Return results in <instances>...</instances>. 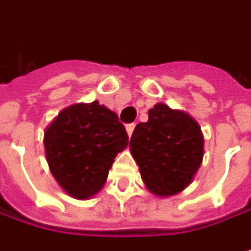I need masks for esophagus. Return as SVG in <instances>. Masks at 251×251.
Listing matches in <instances>:
<instances>
[{
    "label": "esophagus",
    "mask_w": 251,
    "mask_h": 251,
    "mask_svg": "<svg viewBox=\"0 0 251 251\" xmlns=\"http://www.w3.org/2000/svg\"><path fill=\"white\" fill-rule=\"evenodd\" d=\"M134 128H135V125H134V123H129V125H126V132H128V135H129V137L132 135V132H134Z\"/></svg>",
    "instance_id": "obj_1"
}]
</instances>
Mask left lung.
Listing matches in <instances>:
<instances>
[{
	"mask_svg": "<svg viewBox=\"0 0 251 251\" xmlns=\"http://www.w3.org/2000/svg\"><path fill=\"white\" fill-rule=\"evenodd\" d=\"M146 187L156 196L184 190L204 157V135L198 122L186 111L159 102L149 120L138 123L129 143Z\"/></svg>",
	"mask_w": 251,
	"mask_h": 251,
	"instance_id": "obj_1",
	"label": "left lung"
}]
</instances>
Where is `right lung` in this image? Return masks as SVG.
Listing matches in <instances>:
<instances>
[{
  "label": "right lung",
  "instance_id": "1",
  "mask_svg": "<svg viewBox=\"0 0 251 251\" xmlns=\"http://www.w3.org/2000/svg\"><path fill=\"white\" fill-rule=\"evenodd\" d=\"M128 143L117 114L98 101L64 108L44 132L50 173L77 200H87L102 189L114 157Z\"/></svg>",
  "mask_w": 251,
  "mask_h": 251
}]
</instances>
